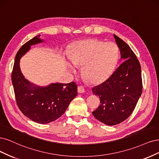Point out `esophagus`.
<instances>
[{
    "label": "esophagus",
    "mask_w": 159,
    "mask_h": 159,
    "mask_svg": "<svg viewBox=\"0 0 159 159\" xmlns=\"http://www.w3.org/2000/svg\"><path fill=\"white\" fill-rule=\"evenodd\" d=\"M78 93L80 94H83L85 93V89L83 86H79L78 87Z\"/></svg>",
    "instance_id": "obj_1"
}]
</instances>
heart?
Instances as JSON below:
<instances>
[{"instance_id": "obj_1", "label": "heart", "mask_w": 159, "mask_h": 159, "mask_svg": "<svg viewBox=\"0 0 159 159\" xmlns=\"http://www.w3.org/2000/svg\"><path fill=\"white\" fill-rule=\"evenodd\" d=\"M68 57L73 65H67L71 73H76V67L83 66L82 73L84 79L93 84H98L108 77L114 69L119 51L113 42L87 39L74 43Z\"/></svg>"}]
</instances>
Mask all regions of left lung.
<instances>
[{"label":"left lung","mask_w":159,"mask_h":159,"mask_svg":"<svg viewBox=\"0 0 159 159\" xmlns=\"http://www.w3.org/2000/svg\"><path fill=\"white\" fill-rule=\"evenodd\" d=\"M124 61L103 83L92 89L99 96L100 103L93 114L107 125L124 121L132 114L142 93L141 69L130 47L114 34Z\"/></svg>","instance_id":"1"}]
</instances>
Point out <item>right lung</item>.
<instances>
[{
  "mask_svg": "<svg viewBox=\"0 0 159 159\" xmlns=\"http://www.w3.org/2000/svg\"><path fill=\"white\" fill-rule=\"evenodd\" d=\"M40 35L28 41L18 52L14 60L12 83L19 109L24 115L38 124H48L62 116L77 96V85L75 83H52L41 86L24 77L20 61L29 52L31 46L45 42Z\"/></svg>",
  "mask_w": 159,
  "mask_h": 159,
  "instance_id": "1",
  "label": "right lung"
}]
</instances>
